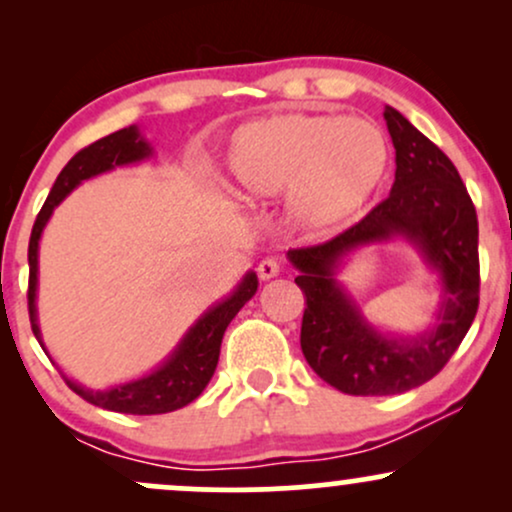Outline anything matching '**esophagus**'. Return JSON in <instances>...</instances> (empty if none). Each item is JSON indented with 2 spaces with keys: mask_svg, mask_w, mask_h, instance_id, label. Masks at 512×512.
<instances>
[{
  "mask_svg": "<svg viewBox=\"0 0 512 512\" xmlns=\"http://www.w3.org/2000/svg\"><path fill=\"white\" fill-rule=\"evenodd\" d=\"M279 272H281V264L276 262L274 257H267V260H262L260 267H257V274H260V279L264 281L274 279V276H279Z\"/></svg>",
  "mask_w": 512,
  "mask_h": 512,
  "instance_id": "esophagus-1",
  "label": "esophagus"
}]
</instances>
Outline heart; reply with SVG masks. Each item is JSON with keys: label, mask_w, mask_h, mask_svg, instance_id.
<instances>
[{"label": "heart", "mask_w": 512, "mask_h": 512, "mask_svg": "<svg viewBox=\"0 0 512 512\" xmlns=\"http://www.w3.org/2000/svg\"><path fill=\"white\" fill-rule=\"evenodd\" d=\"M223 163L238 197L264 202L286 192L291 219L322 231L375 197L390 170V142L366 117L284 113L240 127Z\"/></svg>", "instance_id": "1"}]
</instances>
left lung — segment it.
Segmentation results:
<instances>
[{
    "instance_id": "obj_1",
    "label": "left lung",
    "mask_w": 512,
    "mask_h": 512,
    "mask_svg": "<svg viewBox=\"0 0 512 512\" xmlns=\"http://www.w3.org/2000/svg\"><path fill=\"white\" fill-rule=\"evenodd\" d=\"M395 144L390 197L349 231L289 250L305 293L301 349L310 368L344 395L385 397L428 383L450 361L479 308V223L452 161L399 110L385 108ZM402 239L439 276L434 320L414 335L383 333L338 279L358 249Z\"/></svg>"
}]
</instances>
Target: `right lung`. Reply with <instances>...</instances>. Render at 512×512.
<instances>
[{
	"mask_svg": "<svg viewBox=\"0 0 512 512\" xmlns=\"http://www.w3.org/2000/svg\"><path fill=\"white\" fill-rule=\"evenodd\" d=\"M154 156V146L144 137L142 129L137 125H129L125 129L108 134V137L98 139L86 149H81L62 173L57 175L55 185H52L48 199H45L43 209H40L38 219H35L31 243H28V267H31V276H28V313H31V327L35 339L43 346L45 354L50 356L48 346L43 342V332L38 325V252H40V238H43L45 226H48L52 211L67 199L76 187L84 180L96 178V175L110 173V170L132 166V163H142L146 158ZM257 274L245 272L243 279L238 281L236 289L228 293L226 298L216 301L211 308L204 310L197 317L195 325L190 327L175 349L163 358L151 373L142 375V378L127 380V383H117L105 387V390H91L76 380L69 378L62 370V378L72 387L79 397L86 402L96 404V407L108 411H120V414H168V411L187 407L190 402L202 395L204 387L209 385L211 375H214L216 363H219L221 354V339L226 327L231 325L233 317L238 310L250 301L257 293ZM52 358V356H50Z\"/></svg>",
	"mask_w": 512,
	"mask_h": 512,
	"instance_id": "right-lung-1",
	"label": "right lung"
}]
</instances>
